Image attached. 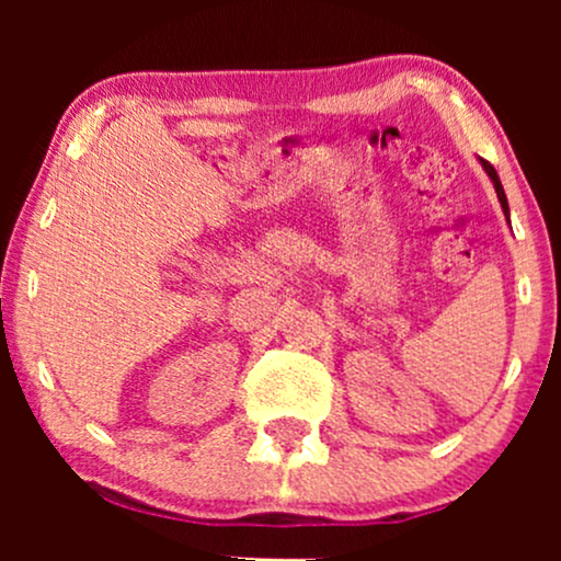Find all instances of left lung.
Listing matches in <instances>:
<instances>
[{
    "instance_id": "1",
    "label": "left lung",
    "mask_w": 561,
    "mask_h": 561,
    "mask_svg": "<svg viewBox=\"0 0 561 561\" xmlns=\"http://www.w3.org/2000/svg\"><path fill=\"white\" fill-rule=\"evenodd\" d=\"M482 169H485L488 176H491V182H493V186H495V195H499V199H501V208H504V216L508 218V205H506L504 186H501V182H499V173H495L493 165H491V163H485V160H482Z\"/></svg>"
}]
</instances>
